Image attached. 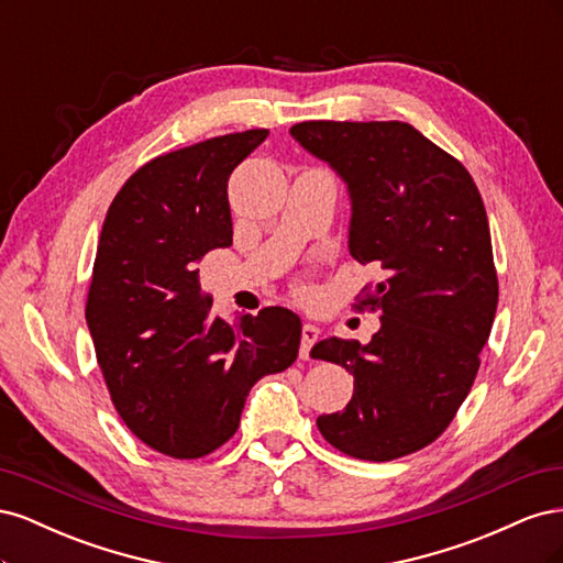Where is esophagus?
Returning a JSON list of instances; mask_svg holds the SVG:
<instances>
[{"instance_id":"1","label":"esophagus","mask_w":563,"mask_h":563,"mask_svg":"<svg viewBox=\"0 0 563 563\" xmlns=\"http://www.w3.org/2000/svg\"><path fill=\"white\" fill-rule=\"evenodd\" d=\"M319 338V329L314 323H302V340H300V360H310L312 345L317 343Z\"/></svg>"}]
</instances>
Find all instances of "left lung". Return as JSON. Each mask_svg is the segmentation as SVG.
Returning a JSON list of instances; mask_svg holds the SVG:
<instances>
[{"label": "left lung", "mask_w": 563, "mask_h": 563, "mask_svg": "<svg viewBox=\"0 0 563 563\" xmlns=\"http://www.w3.org/2000/svg\"><path fill=\"white\" fill-rule=\"evenodd\" d=\"M291 135L347 183L352 258L385 269L354 305L380 310L371 343L312 347L354 376L350 404L317 428L340 453L387 463L432 444L479 371L498 308L484 201L467 168L406 122H300Z\"/></svg>", "instance_id": "8db88e82"}]
</instances>
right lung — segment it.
<instances>
[{"label": "right lung", "mask_w": 563, "mask_h": 563, "mask_svg": "<svg viewBox=\"0 0 563 563\" xmlns=\"http://www.w3.org/2000/svg\"><path fill=\"white\" fill-rule=\"evenodd\" d=\"M267 133L150 159L112 199L98 240L87 323L110 399L145 446L178 460L223 446L251 387L298 356V314L263 308L230 327L199 286L197 261L232 244L230 174Z\"/></svg>", "instance_id": "1"}]
</instances>
